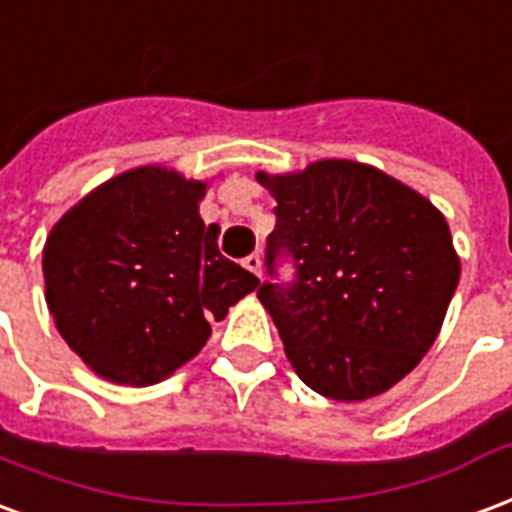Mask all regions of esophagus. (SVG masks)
Masks as SVG:
<instances>
[{
  "label": "esophagus",
  "mask_w": 512,
  "mask_h": 512,
  "mask_svg": "<svg viewBox=\"0 0 512 512\" xmlns=\"http://www.w3.org/2000/svg\"><path fill=\"white\" fill-rule=\"evenodd\" d=\"M244 268H249L255 276H263V260H260V255L257 252H252L249 257H244Z\"/></svg>",
  "instance_id": "obj_1"
}]
</instances>
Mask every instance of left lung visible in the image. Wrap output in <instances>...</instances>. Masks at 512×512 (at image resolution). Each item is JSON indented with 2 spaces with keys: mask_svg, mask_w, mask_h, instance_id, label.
Masks as SVG:
<instances>
[{
  "mask_svg": "<svg viewBox=\"0 0 512 512\" xmlns=\"http://www.w3.org/2000/svg\"><path fill=\"white\" fill-rule=\"evenodd\" d=\"M257 181L276 200L257 298L298 377L336 401L393 388L429 352L456 293L461 268L445 217L361 162ZM285 262L290 280L278 274Z\"/></svg>",
  "mask_w": 512,
  "mask_h": 512,
  "instance_id": "left-lung-1",
  "label": "left lung"
}]
</instances>
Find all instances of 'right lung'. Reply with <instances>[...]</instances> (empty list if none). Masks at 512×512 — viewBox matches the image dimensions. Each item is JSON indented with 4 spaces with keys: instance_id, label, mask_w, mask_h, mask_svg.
Returning <instances> with one entry per match:
<instances>
[{
    "instance_id": "right-lung-1",
    "label": "right lung",
    "mask_w": 512,
    "mask_h": 512,
    "mask_svg": "<svg viewBox=\"0 0 512 512\" xmlns=\"http://www.w3.org/2000/svg\"><path fill=\"white\" fill-rule=\"evenodd\" d=\"M206 184L121 173L70 208L43 249L45 298L70 350L105 380L151 385L195 358L260 279L219 252L198 214Z\"/></svg>"
}]
</instances>
